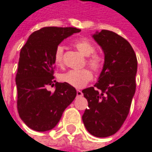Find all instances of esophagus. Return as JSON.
Instances as JSON below:
<instances>
[{
	"mask_svg": "<svg viewBox=\"0 0 152 152\" xmlns=\"http://www.w3.org/2000/svg\"><path fill=\"white\" fill-rule=\"evenodd\" d=\"M83 95V94L82 91H80V90H76V96H77V97H82Z\"/></svg>",
	"mask_w": 152,
	"mask_h": 152,
	"instance_id": "obj_1",
	"label": "esophagus"
}]
</instances>
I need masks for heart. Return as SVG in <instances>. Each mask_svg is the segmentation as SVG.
<instances>
[{
	"label": "heart",
	"mask_w": 152,
	"mask_h": 152,
	"mask_svg": "<svg viewBox=\"0 0 152 152\" xmlns=\"http://www.w3.org/2000/svg\"><path fill=\"white\" fill-rule=\"evenodd\" d=\"M73 46L83 56L87 57L86 64L95 72H100L104 66V58L102 54L95 53V46L86 38L76 39L73 42ZM54 62L58 66H61L64 62V47L62 45L57 46L53 53ZM61 82L67 83L70 86L81 88L86 86L93 79V74L88 69L78 70H69L59 76Z\"/></svg>",
	"instance_id": "heart-1"
}]
</instances>
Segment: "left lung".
<instances>
[{
  "label": "left lung",
  "instance_id": "obj_1",
  "mask_svg": "<svg viewBox=\"0 0 152 152\" xmlns=\"http://www.w3.org/2000/svg\"><path fill=\"white\" fill-rule=\"evenodd\" d=\"M104 53V66L94 87L83 90L88 99L83 121L92 135L104 138L121 129L136 88L137 58L129 42L110 30L93 35Z\"/></svg>",
  "mask_w": 152,
  "mask_h": 152
}]
</instances>
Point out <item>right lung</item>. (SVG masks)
I'll list each match as a JSON object with an SVG mask.
<instances>
[{
	"label": "right lung",
	"instance_id": "obj_1",
	"mask_svg": "<svg viewBox=\"0 0 152 152\" xmlns=\"http://www.w3.org/2000/svg\"><path fill=\"white\" fill-rule=\"evenodd\" d=\"M80 31L73 27H44L33 32L21 48L15 78L17 107L30 129L38 132L53 129L76 98L74 87L54 80L53 53L64 39ZM49 85L56 86L53 92L46 89Z\"/></svg>",
	"mask_w": 152,
	"mask_h": 152
}]
</instances>
